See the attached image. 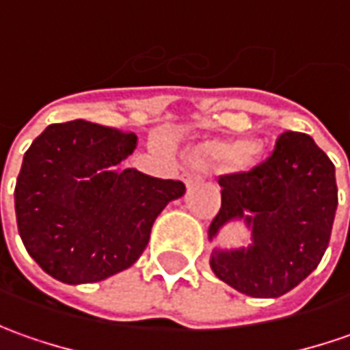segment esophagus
<instances>
[{
	"label": "esophagus",
	"mask_w": 350,
	"mask_h": 350,
	"mask_svg": "<svg viewBox=\"0 0 350 350\" xmlns=\"http://www.w3.org/2000/svg\"><path fill=\"white\" fill-rule=\"evenodd\" d=\"M183 183H185L187 187H191V185H195L196 183V177L195 175H191V173H185V175H183Z\"/></svg>",
	"instance_id": "obj_1"
}]
</instances>
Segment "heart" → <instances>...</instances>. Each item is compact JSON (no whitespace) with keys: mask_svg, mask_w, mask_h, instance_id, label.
Masks as SVG:
<instances>
[{"mask_svg":"<svg viewBox=\"0 0 350 350\" xmlns=\"http://www.w3.org/2000/svg\"><path fill=\"white\" fill-rule=\"evenodd\" d=\"M257 152L251 140H206L191 148V157L202 167H237L251 163Z\"/></svg>","mask_w":350,"mask_h":350,"instance_id":"1","label":"heart"}]
</instances>
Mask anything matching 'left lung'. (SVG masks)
Instances as JSON below:
<instances>
[{"mask_svg": "<svg viewBox=\"0 0 350 350\" xmlns=\"http://www.w3.org/2000/svg\"><path fill=\"white\" fill-rule=\"evenodd\" d=\"M222 208L208 228L210 269L253 298H278L310 276L329 245L337 212L335 165L312 136L284 132L273 155L249 173L222 177ZM239 221L243 246L215 243Z\"/></svg>", "mask_w": 350, "mask_h": 350, "instance_id": "obj_1", "label": "left lung"}]
</instances>
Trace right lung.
Here are the masks:
<instances>
[{
    "instance_id": "add662e5",
    "label": "right lung",
    "mask_w": 350,
    "mask_h": 350,
    "mask_svg": "<svg viewBox=\"0 0 350 350\" xmlns=\"http://www.w3.org/2000/svg\"><path fill=\"white\" fill-rule=\"evenodd\" d=\"M138 138L88 120L50 126L23 157L15 214L23 245L64 284L99 282L140 259L152 226L181 181L120 163Z\"/></svg>"
}]
</instances>
